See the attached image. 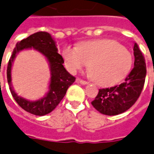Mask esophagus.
<instances>
[{
	"label": "esophagus",
	"instance_id": "obj_1",
	"mask_svg": "<svg viewBox=\"0 0 154 154\" xmlns=\"http://www.w3.org/2000/svg\"><path fill=\"white\" fill-rule=\"evenodd\" d=\"M76 82H78V83L83 84V85H85V84H88V82H87L84 81V80H82V79H80V78H77Z\"/></svg>",
	"mask_w": 154,
	"mask_h": 154
}]
</instances>
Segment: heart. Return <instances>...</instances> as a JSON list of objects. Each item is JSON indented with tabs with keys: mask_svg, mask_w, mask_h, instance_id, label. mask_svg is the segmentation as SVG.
<instances>
[{
	"mask_svg": "<svg viewBox=\"0 0 154 154\" xmlns=\"http://www.w3.org/2000/svg\"><path fill=\"white\" fill-rule=\"evenodd\" d=\"M66 67L70 72L88 66L90 76L100 86L114 85L125 78L133 64V57L119 42L101 38L67 45L62 51Z\"/></svg>",
	"mask_w": 154,
	"mask_h": 154,
	"instance_id": "b5f03b06",
	"label": "heart"
}]
</instances>
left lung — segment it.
Returning a JSON list of instances; mask_svg holds the SVG:
<instances>
[{"instance_id":"1","label":"left lung","mask_w":154,"mask_h":154,"mask_svg":"<svg viewBox=\"0 0 154 154\" xmlns=\"http://www.w3.org/2000/svg\"><path fill=\"white\" fill-rule=\"evenodd\" d=\"M134 67L120 85L99 89L92 105L101 114L116 116L131 107L142 93L147 74L146 63L142 51L134 44Z\"/></svg>"}]
</instances>
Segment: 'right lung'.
Listing matches in <instances>:
<instances>
[{
    "label": "right lung",
    "instance_id": "1",
    "mask_svg": "<svg viewBox=\"0 0 154 154\" xmlns=\"http://www.w3.org/2000/svg\"><path fill=\"white\" fill-rule=\"evenodd\" d=\"M29 48H34L41 53L47 58L51 71L49 91L44 98L35 101L17 95L11 84V66L15 56L20 51ZM63 63L64 60L58 53L55 41L47 32H37L17 43L8 62L7 76L11 95L20 107L27 112L38 116H45L55 109L66 95L69 87L76 80L75 77L65 69Z\"/></svg>",
    "mask_w": 154,
    "mask_h": 154
}]
</instances>
